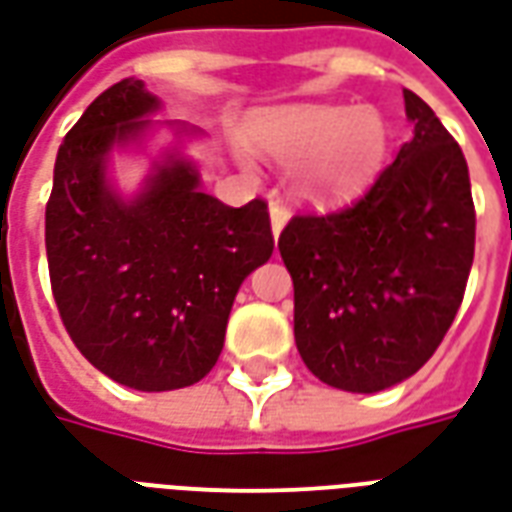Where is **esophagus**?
<instances>
[{
	"label": "esophagus",
	"instance_id": "34e87169",
	"mask_svg": "<svg viewBox=\"0 0 512 512\" xmlns=\"http://www.w3.org/2000/svg\"><path fill=\"white\" fill-rule=\"evenodd\" d=\"M268 214H271V230H274V238L282 233V227L287 225V219H290V211H287V206L282 203L279 198H274L271 203H268Z\"/></svg>",
	"mask_w": 512,
	"mask_h": 512
}]
</instances>
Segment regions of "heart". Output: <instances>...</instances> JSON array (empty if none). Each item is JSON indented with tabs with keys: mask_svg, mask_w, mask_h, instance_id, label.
<instances>
[{
	"mask_svg": "<svg viewBox=\"0 0 512 512\" xmlns=\"http://www.w3.org/2000/svg\"><path fill=\"white\" fill-rule=\"evenodd\" d=\"M252 140L271 162L298 168L295 192L312 203L358 195L388 154V127L374 108H285L257 121Z\"/></svg>",
	"mask_w": 512,
	"mask_h": 512,
	"instance_id": "obj_1",
	"label": "heart"
}]
</instances>
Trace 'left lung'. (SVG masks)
Returning <instances> with one entry per match:
<instances>
[{"label":"left lung","instance_id":"1","mask_svg":"<svg viewBox=\"0 0 512 512\" xmlns=\"http://www.w3.org/2000/svg\"><path fill=\"white\" fill-rule=\"evenodd\" d=\"M410 143L369 192L287 222L295 344L331 388L377 393L429 361L456 317L475 257V206L458 143L404 89Z\"/></svg>","mask_w":512,"mask_h":512}]
</instances>
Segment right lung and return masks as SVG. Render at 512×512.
I'll return each mask as SVG.
<instances>
[{
  "label": "right lung",
  "mask_w": 512,
  "mask_h": 512,
  "mask_svg": "<svg viewBox=\"0 0 512 512\" xmlns=\"http://www.w3.org/2000/svg\"><path fill=\"white\" fill-rule=\"evenodd\" d=\"M138 78L113 83L59 146L45 206V252L56 306L94 369L135 391L187 388L217 363L241 282L274 252L263 200L241 208L203 192L176 140L135 195L111 179L113 151L143 146L160 111Z\"/></svg>",
  "instance_id": "1"
}]
</instances>
